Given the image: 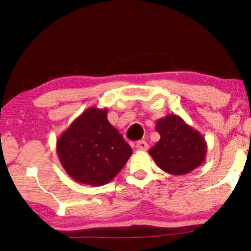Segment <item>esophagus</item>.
I'll list each match as a JSON object with an SVG mask.
<instances>
[{
    "label": "esophagus",
    "mask_w": 251,
    "mask_h": 251,
    "mask_svg": "<svg viewBox=\"0 0 251 251\" xmlns=\"http://www.w3.org/2000/svg\"><path fill=\"white\" fill-rule=\"evenodd\" d=\"M135 149L140 150V151H147V150L149 149V145L145 141H138L135 144Z\"/></svg>",
    "instance_id": "34e87169"
}]
</instances>
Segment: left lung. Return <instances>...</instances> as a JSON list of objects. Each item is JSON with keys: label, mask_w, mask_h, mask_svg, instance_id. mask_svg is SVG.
<instances>
[{"label": "left lung", "mask_w": 251, "mask_h": 251, "mask_svg": "<svg viewBox=\"0 0 251 251\" xmlns=\"http://www.w3.org/2000/svg\"><path fill=\"white\" fill-rule=\"evenodd\" d=\"M160 140L150 149V155L160 169L176 176L195 170L205 161L207 144L204 136L177 115L156 121Z\"/></svg>", "instance_id": "8db88e82"}]
</instances>
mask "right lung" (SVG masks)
<instances>
[{"mask_svg":"<svg viewBox=\"0 0 251 251\" xmlns=\"http://www.w3.org/2000/svg\"><path fill=\"white\" fill-rule=\"evenodd\" d=\"M107 113V108H88L57 138L59 162L80 184H108L133 153L122 134L108 122Z\"/></svg>","mask_w":251,"mask_h":251,"instance_id":"add662e5","label":"right lung"}]
</instances>
